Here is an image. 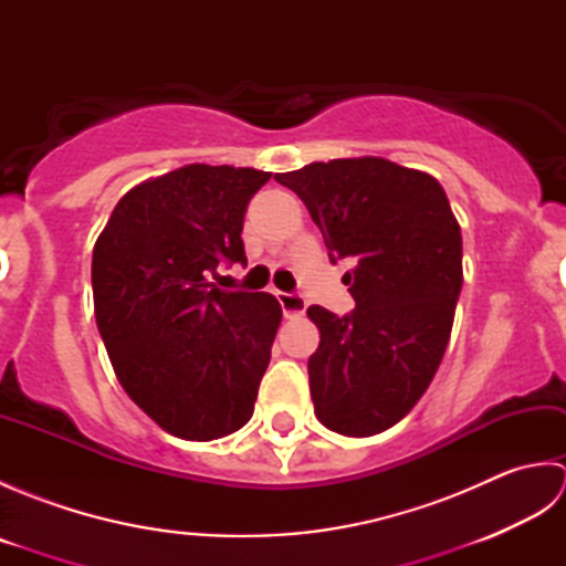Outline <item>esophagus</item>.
<instances>
[{
	"label": "esophagus",
	"mask_w": 566,
	"mask_h": 566,
	"mask_svg": "<svg viewBox=\"0 0 566 566\" xmlns=\"http://www.w3.org/2000/svg\"><path fill=\"white\" fill-rule=\"evenodd\" d=\"M276 298L282 304V314L284 318H298L304 316L306 311V298L302 294H292V292H276Z\"/></svg>",
	"instance_id": "1"
}]
</instances>
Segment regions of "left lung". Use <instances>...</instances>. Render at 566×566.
<instances>
[{"mask_svg":"<svg viewBox=\"0 0 566 566\" xmlns=\"http://www.w3.org/2000/svg\"><path fill=\"white\" fill-rule=\"evenodd\" d=\"M296 191L345 274L355 308L306 314L321 331L308 357L316 418L347 438L391 428L436 377L462 292V233L436 177L384 158L311 163L274 175Z\"/></svg>","mask_w":566,"mask_h":566,"instance_id":"obj_1","label":"left lung"}]
</instances>
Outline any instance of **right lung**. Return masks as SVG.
I'll list each match as a JSON object with an SVG mask.
<instances>
[{
    "label": "right lung",
    "instance_id": "obj_1",
    "mask_svg": "<svg viewBox=\"0 0 566 566\" xmlns=\"http://www.w3.org/2000/svg\"><path fill=\"white\" fill-rule=\"evenodd\" d=\"M272 175L187 165L122 197L92 255L94 316L126 394L185 440L243 428L270 365L282 306L209 276L245 264L243 221Z\"/></svg>",
    "mask_w": 566,
    "mask_h": 566
}]
</instances>
